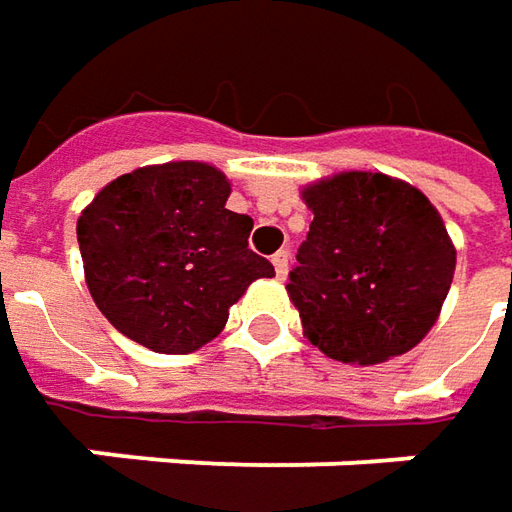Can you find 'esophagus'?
Returning a JSON list of instances; mask_svg holds the SVG:
<instances>
[{"mask_svg": "<svg viewBox=\"0 0 512 512\" xmlns=\"http://www.w3.org/2000/svg\"><path fill=\"white\" fill-rule=\"evenodd\" d=\"M287 265H290V253H287V250H279V253L273 256V267H276V276H279V279H285L287 276Z\"/></svg>", "mask_w": 512, "mask_h": 512, "instance_id": "esophagus-1", "label": "esophagus"}]
</instances>
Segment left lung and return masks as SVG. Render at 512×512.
<instances>
[{
  "mask_svg": "<svg viewBox=\"0 0 512 512\" xmlns=\"http://www.w3.org/2000/svg\"><path fill=\"white\" fill-rule=\"evenodd\" d=\"M313 213L287 296L307 342L344 364L413 350L453 285L456 247L419 187L387 173L342 170L302 187Z\"/></svg>",
  "mask_w": 512,
  "mask_h": 512,
  "instance_id": "8db88e82",
  "label": "left lung"
}]
</instances>
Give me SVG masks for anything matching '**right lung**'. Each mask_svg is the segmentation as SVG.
<instances>
[{"instance_id":"add662e5","label":"right lung","mask_w":512,"mask_h":512,"mask_svg":"<svg viewBox=\"0 0 512 512\" xmlns=\"http://www.w3.org/2000/svg\"><path fill=\"white\" fill-rule=\"evenodd\" d=\"M227 196L230 179L207 162L136 168L93 196L76 236L90 296L119 333L153 353H193L247 287L276 276Z\"/></svg>"}]
</instances>
